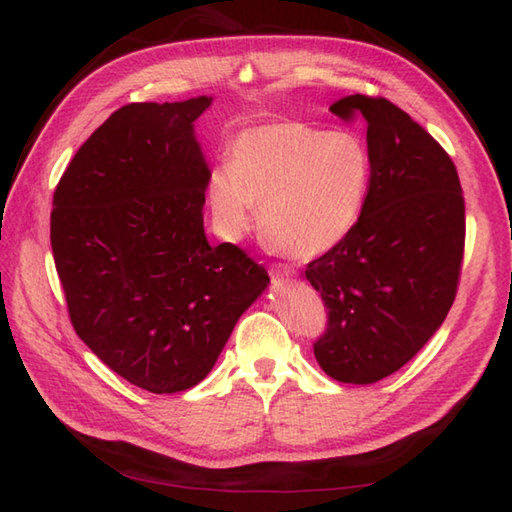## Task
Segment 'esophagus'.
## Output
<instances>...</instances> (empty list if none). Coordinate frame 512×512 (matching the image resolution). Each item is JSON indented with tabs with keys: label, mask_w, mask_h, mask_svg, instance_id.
I'll use <instances>...</instances> for the list:
<instances>
[{
	"label": "esophagus",
	"mask_w": 512,
	"mask_h": 512,
	"mask_svg": "<svg viewBox=\"0 0 512 512\" xmlns=\"http://www.w3.org/2000/svg\"><path fill=\"white\" fill-rule=\"evenodd\" d=\"M273 277H277V279H290V277H295V268L277 264V266L273 268Z\"/></svg>",
	"instance_id": "obj_1"
}]
</instances>
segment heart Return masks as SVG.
<instances>
[{
	"label": "heart",
	"mask_w": 512,
	"mask_h": 512,
	"mask_svg": "<svg viewBox=\"0 0 512 512\" xmlns=\"http://www.w3.org/2000/svg\"><path fill=\"white\" fill-rule=\"evenodd\" d=\"M372 156L354 134L303 123L246 129L233 140L231 167L213 171L209 200L231 237L253 226L281 253L312 259L352 233L363 213Z\"/></svg>",
	"instance_id": "b5f03b06"
}]
</instances>
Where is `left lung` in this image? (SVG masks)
Segmentation results:
<instances>
[{"label": "left lung", "mask_w": 512, "mask_h": 512, "mask_svg": "<svg viewBox=\"0 0 512 512\" xmlns=\"http://www.w3.org/2000/svg\"><path fill=\"white\" fill-rule=\"evenodd\" d=\"M330 112L361 121L372 156L352 233L312 259L328 328L314 356L334 380L369 385L409 363L447 319L464 257V195L451 156L398 105L352 94Z\"/></svg>", "instance_id": "8db88e82"}]
</instances>
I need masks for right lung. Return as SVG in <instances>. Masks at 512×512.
I'll return each instance as SVG.
<instances>
[{
	"label": "right lung",
	"instance_id": "obj_1",
	"mask_svg": "<svg viewBox=\"0 0 512 512\" xmlns=\"http://www.w3.org/2000/svg\"><path fill=\"white\" fill-rule=\"evenodd\" d=\"M209 105L121 107L76 151L52 198L50 244L74 332L151 394L198 385L270 281L239 246L206 242L211 173L193 121Z\"/></svg>",
	"mask_w": 512,
	"mask_h": 512
}]
</instances>
